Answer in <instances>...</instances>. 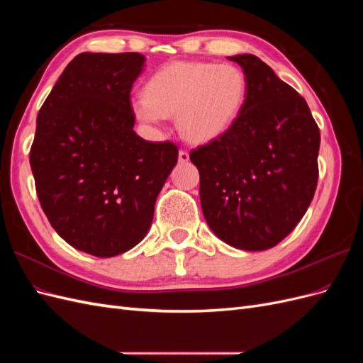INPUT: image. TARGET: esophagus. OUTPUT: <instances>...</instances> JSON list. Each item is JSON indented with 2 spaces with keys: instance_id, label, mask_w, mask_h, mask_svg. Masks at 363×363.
I'll use <instances>...</instances> for the list:
<instances>
[{
  "instance_id": "34e87169",
  "label": "esophagus",
  "mask_w": 363,
  "mask_h": 363,
  "mask_svg": "<svg viewBox=\"0 0 363 363\" xmlns=\"http://www.w3.org/2000/svg\"><path fill=\"white\" fill-rule=\"evenodd\" d=\"M179 162H180V163H188V162H189V152L182 150V151L179 152Z\"/></svg>"
}]
</instances>
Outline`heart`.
<instances>
[{"instance_id": "b5f03b06", "label": "heart", "mask_w": 363, "mask_h": 363, "mask_svg": "<svg viewBox=\"0 0 363 363\" xmlns=\"http://www.w3.org/2000/svg\"><path fill=\"white\" fill-rule=\"evenodd\" d=\"M245 100L247 77L235 65L174 62L151 77L131 108L145 124L175 116L184 140L208 144L236 123Z\"/></svg>"}]
</instances>
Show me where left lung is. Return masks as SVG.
<instances>
[{
  "label": "left lung",
  "instance_id": "8db88e82",
  "mask_svg": "<svg viewBox=\"0 0 363 363\" xmlns=\"http://www.w3.org/2000/svg\"><path fill=\"white\" fill-rule=\"evenodd\" d=\"M247 100L227 133L191 152L203 215L225 244L263 251L286 238L311 206L320 128L306 100L252 54H236Z\"/></svg>",
  "mask_w": 363,
  "mask_h": 363
}]
</instances>
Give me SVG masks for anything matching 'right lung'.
I'll return each instance as SVG.
<instances>
[{"mask_svg": "<svg viewBox=\"0 0 363 363\" xmlns=\"http://www.w3.org/2000/svg\"><path fill=\"white\" fill-rule=\"evenodd\" d=\"M144 68L139 52H82L38 115L30 167L40 206L62 239L96 257L123 255L147 236L177 164L172 142L133 130L130 92Z\"/></svg>", "mask_w": 363, "mask_h": 363, "instance_id": "right-lung-1", "label": "right lung"}]
</instances>
